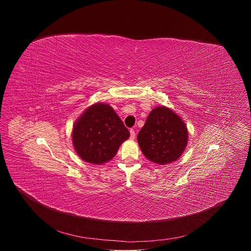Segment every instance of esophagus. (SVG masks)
I'll return each mask as SVG.
<instances>
[{
	"mask_svg": "<svg viewBox=\"0 0 251 251\" xmlns=\"http://www.w3.org/2000/svg\"><path fill=\"white\" fill-rule=\"evenodd\" d=\"M135 136H136V133H135L134 129H130V138L135 139Z\"/></svg>",
	"mask_w": 251,
	"mask_h": 251,
	"instance_id": "34e87169",
	"label": "esophagus"
}]
</instances>
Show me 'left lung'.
<instances>
[{
    "label": "left lung",
    "instance_id": "obj_1",
    "mask_svg": "<svg viewBox=\"0 0 251 251\" xmlns=\"http://www.w3.org/2000/svg\"><path fill=\"white\" fill-rule=\"evenodd\" d=\"M137 139L147 159L165 165L183 154L188 144V130L180 116L168 107L160 106L151 111Z\"/></svg>",
    "mask_w": 251,
    "mask_h": 251
}]
</instances>
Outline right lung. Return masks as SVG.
Listing matches in <instances>:
<instances>
[{
    "instance_id": "1",
    "label": "right lung",
    "mask_w": 251,
    "mask_h": 251,
    "mask_svg": "<svg viewBox=\"0 0 251 251\" xmlns=\"http://www.w3.org/2000/svg\"><path fill=\"white\" fill-rule=\"evenodd\" d=\"M130 136L108 104L96 103L86 109L73 130L74 146L85 162L100 165L110 161Z\"/></svg>"
}]
</instances>
